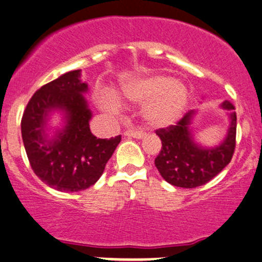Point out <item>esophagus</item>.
Wrapping results in <instances>:
<instances>
[{
  "label": "esophagus",
  "instance_id": "obj_1",
  "mask_svg": "<svg viewBox=\"0 0 262 262\" xmlns=\"http://www.w3.org/2000/svg\"><path fill=\"white\" fill-rule=\"evenodd\" d=\"M124 136L125 137H130V138H136V139H142L144 138L145 134L143 132L139 130H134V129H128V130L124 132Z\"/></svg>",
  "mask_w": 262,
  "mask_h": 262
}]
</instances>
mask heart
I'll use <instances>...</instances> for the list:
<instances>
[{"mask_svg":"<svg viewBox=\"0 0 262 262\" xmlns=\"http://www.w3.org/2000/svg\"><path fill=\"white\" fill-rule=\"evenodd\" d=\"M119 98L130 103L147 101L142 110L143 119L152 128H164L174 124L183 114L189 100V90L183 81L166 74H150L125 82ZM98 104L109 113L119 109V103L112 95L100 98Z\"/></svg>","mask_w":262,"mask_h":262,"instance_id":"b5f03b06","label":"heart"}]
</instances>
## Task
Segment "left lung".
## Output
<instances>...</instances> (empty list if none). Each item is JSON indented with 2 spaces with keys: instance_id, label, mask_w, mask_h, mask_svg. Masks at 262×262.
I'll use <instances>...</instances> for the list:
<instances>
[{
  "instance_id": "1",
  "label": "left lung",
  "mask_w": 262,
  "mask_h": 262,
  "mask_svg": "<svg viewBox=\"0 0 262 262\" xmlns=\"http://www.w3.org/2000/svg\"><path fill=\"white\" fill-rule=\"evenodd\" d=\"M221 106L230 112V126L217 147H202L194 142L191 129L194 110L186 113L176 125L156 130L162 140V149L154 164L168 183L182 188H196L210 182L230 163L236 147L237 118L230 101H224Z\"/></svg>"
}]
</instances>
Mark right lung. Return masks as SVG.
<instances>
[{
	"mask_svg": "<svg viewBox=\"0 0 262 262\" xmlns=\"http://www.w3.org/2000/svg\"><path fill=\"white\" fill-rule=\"evenodd\" d=\"M86 92L80 70L69 71L41 86L22 115V140L32 170L57 191L78 192L92 187L122 140L120 136L96 138L90 132L92 112L82 95ZM55 110L63 112L66 125L49 139L46 129Z\"/></svg>",
	"mask_w": 262,
	"mask_h": 262,
	"instance_id": "right-lung-1",
	"label": "right lung"
}]
</instances>
